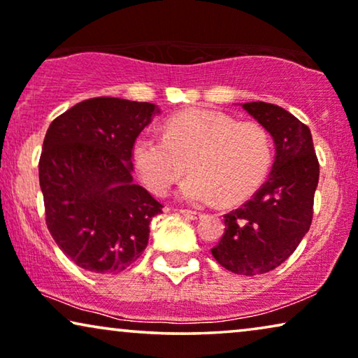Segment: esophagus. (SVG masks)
<instances>
[{
	"mask_svg": "<svg viewBox=\"0 0 358 358\" xmlns=\"http://www.w3.org/2000/svg\"><path fill=\"white\" fill-rule=\"evenodd\" d=\"M180 213L184 215V217H187L190 220H197L202 217V213L200 212H195V210H180Z\"/></svg>",
	"mask_w": 358,
	"mask_h": 358,
	"instance_id": "34e87169",
	"label": "esophagus"
}]
</instances>
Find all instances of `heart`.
I'll return each mask as SVG.
<instances>
[{"label":"heart","mask_w":358,"mask_h":358,"mask_svg":"<svg viewBox=\"0 0 358 358\" xmlns=\"http://www.w3.org/2000/svg\"><path fill=\"white\" fill-rule=\"evenodd\" d=\"M131 156L136 173L156 195L168 192L189 168L192 174L180 184V199L208 203L218 197L222 203H234L266 178L272 163V140L257 122L192 109L169 117L163 136L140 135Z\"/></svg>","instance_id":"b5f03b06"}]
</instances>
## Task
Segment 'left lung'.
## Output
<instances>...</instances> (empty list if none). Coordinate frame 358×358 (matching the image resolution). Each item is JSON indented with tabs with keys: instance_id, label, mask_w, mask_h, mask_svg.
<instances>
[{
	"instance_id": "8db88e82",
	"label": "left lung",
	"mask_w": 358,
	"mask_h": 358,
	"mask_svg": "<svg viewBox=\"0 0 358 358\" xmlns=\"http://www.w3.org/2000/svg\"><path fill=\"white\" fill-rule=\"evenodd\" d=\"M275 143V161L266 182L224 218V233L212 256L239 275L271 272L292 256L308 233L320 180L311 131L290 112L268 102H246Z\"/></svg>"
}]
</instances>
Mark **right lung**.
Returning <instances> with one entry per match:
<instances>
[{
    "instance_id": "add662e5",
    "label": "right lung",
    "mask_w": 358,
    "mask_h": 358,
    "mask_svg": "<svg viewBox=\"0 0 358 358\" xmlns=\"http://www.w3.org/2000/svg\"><path fill=\"white\" fill-rule=\"evenodd\" d=\"M158 112L151 102L92 97L48 127L38 161L45 222L78 267L117 273L143 254L163 205L134 182L131 150Z\"/></svg>"
}]
</instances>
